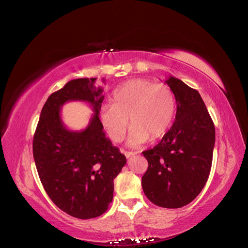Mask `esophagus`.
<instances>
[{
  "label": "esophagus",
  "instance_id": "34e87169",
  "mask_svg": "<svg viewBox=\"0 0 248 248\" xmlns=\"http://www.w3.org/2000/svg\"><path fill=\"white\" fill-rule=\"evenodd\" d=\"M124 154L126 156V158H130L131 156H134V155L137 154V152H128V151H125Z\"/></svg>",
  "mask_w": 248,
  "mask_h": 248
}]
</instances>
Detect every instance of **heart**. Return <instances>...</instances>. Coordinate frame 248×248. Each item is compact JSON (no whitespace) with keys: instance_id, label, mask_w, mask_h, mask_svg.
Here are the masks:
<instances>
[{"instance_id":"b5f03b06","label":"heart","mask_w":248,"mask_h":248,"mask_svg":"<svg viewBox=\"0 0 248 248\" xmlns=\"http://www.w3.org/2000/svg\"><path fill=\"white\" fill-rule=\"evenodd\" d=\"M112 105L104 106L100 121L114 142L124 138L131 124L128 144L137 146L150 138L157 140L168 133L176 110L175 96L168 85L138 78L120 85L111 97Z\"/></svg>"}]
</instances>
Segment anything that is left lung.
<instances>
[{
    "label": "left lung",
    "mask_w": 248,
    "mask_h": 248,
    "mask_svg": "<svg viewBox=\"0 0 248 248\" xmlns=\"http://www.w3.org/2000/svg\"><path fill=\"white\" fill-rule=\"evenodd\" d=\"M165 82L175 96V121L157 145L142 152L149 164L142 188L154 204L178 209L190 203L209 179L215 127L198 91L172 76Z\"/></svg>",
    "instance_id": "left-lung-1"
}]
</instances>
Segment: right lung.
<instances>
[{"mask_svg":"<svg viewBox=\"0 0 248 248\" xmlns=\"http://www.w3.org/2000/svg\"><path fill=\"white\" fill-rule=\"evenodd\" d=\"M105 82V79H103ZM96 78L70 80L49 96L33 139V156L45 190L59 209L80 219L107 211L113 180L126 164L125 155L106 137L99 120L105 95ZM68 101L88 102L94 112L82 131H70L60 118Z\"/></svg>","mask_w":248,"mask_h":248,"instance_id":"add662e5","label":"right lung"}]
</instances>
